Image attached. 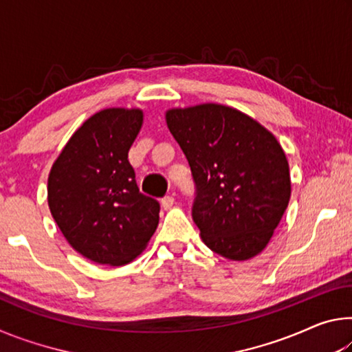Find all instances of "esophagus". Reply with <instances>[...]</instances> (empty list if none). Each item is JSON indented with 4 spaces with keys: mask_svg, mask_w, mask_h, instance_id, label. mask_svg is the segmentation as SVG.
<instances>
[{
    "mask_svg": "<svg viewBox=\"0 0 352 352\" xmlns=\"http://www.w3.org/2000/svg\"><path fill=\"white\" fill-rule=\"evenodd\" d=\"M162 206L164 210H170V208L174 206V197H172V195H166V197L162 199Z\"/></svg>",
    "mask_w": 352,
    "mask_h": 352,
    "instance_id": "34e87169",
    "label": "esophagus"
}]
</instances>
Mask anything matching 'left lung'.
I'll return each instance as SVG.
<instances>
[{
  "label": "left lung",
  "instance_id": "obj_1",
  "mask_svg": "<svg viewBox=\"0 0 352 352\" xmlns=\"http://www.w3.org/2000/svg\"><path fill=\"white\" fill-rule=\"evenodd\" d=\"M195 183L192 219L226 259L245 261L272 239L290 200L289 163L269 130L231 107L166 111Z\"/></svg>",
  "mask_w": 352,
  "mask_h": 352
}]
</instances>
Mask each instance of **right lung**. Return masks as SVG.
<instances>
[{"instance_id": "right-lung-1", "label": "right lung", "mask_w": 352, "mask_h": 352, "mask_svg": "<svg viewBox=\"0 0 352 352\" xmlns=\"http://www.w3.org/2000/svg\"><path fill=\"white\" fill-rule=\"evenodd\" d=\"M140 109H105L71 136L47 178V205L65 239L98 264L133 261L158 226L160 204L140 192L129 151Z\"/></svg>"}]
</instances>
